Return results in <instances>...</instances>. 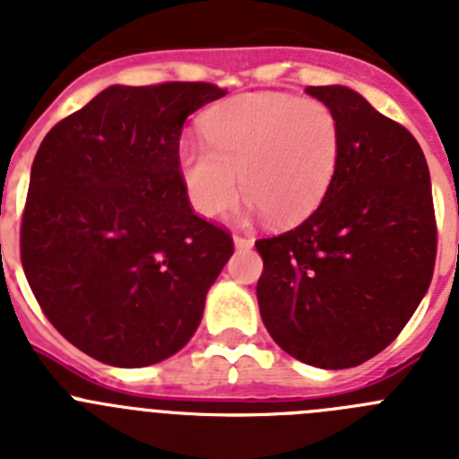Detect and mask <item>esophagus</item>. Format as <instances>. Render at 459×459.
<instances>
[{
	"label": "esophagus",
	"instance_id": "1",
	"mask_svg": "<svg viewBox=\"0 0 459 459\" xmlns=\"http://www.w3.org/2000/svg\"><path fill=\"white\" fill-rule=\"evenodd\" d=\"M232 241H234V246H237V248H250V246H253V238L241 237V234H234Z\"/></svg>",
	"mask_w": 459,
	"mask_h": 459
}]
</instances>
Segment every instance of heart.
I'll list each match as a JSON object with an SVG mask.
<instances>
[{
    "label": "heart",
    "instance_id": "heart-1",
    "mask_svg": "<svg viewBox=\"0 0 459 459\" xmlns=\"http://www.w3.org/2000/svg\"><path fill=\"white\" fill-rule=\"evenodd\" d=\"M209 144L184 140L179 174L193 209L221 216L250 195V209L275 225L306 221L324 202L342 152V126L326 103L291 93H243L204 117Z\"/></svg>",
    "mask_w": 459,
    "mask_h": 459
}]
</instances>
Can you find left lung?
<instances>
[{
    "mask_svg": "<svg viewBox=\"0 0 459 459\" xmlns=\"http://www.w3.org/2000/svg\"><path fill=\"white\" fill-rule=\"evenodd\" d=\"M306 91L342 126L338 172L307 221L255 243L257 303L287 354L344 370L386 350L423 301L437 257L432 184L416 137L359 91Z\"/></svg>",
    "mask_w": 459,
    "mask_h": 459,
    "instance_id": "8db88e82",
    "label": "left lung"
}]
</instances>
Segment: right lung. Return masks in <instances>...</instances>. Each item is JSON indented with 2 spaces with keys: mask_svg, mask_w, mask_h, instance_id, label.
<instances>
[{
  "mask_svg": "<svg viewBox=\"0 0 459 459\" xmlns=\"http://www.w3.org/2000/svg\"><path fill=\"white\" fill-rule=\"evenodd\" d=\"M206 82L112 84L52 128L36 152L20 255L36 301L80 351L115 368L186 347L232 237L195 216L179 137Z\"/></svg>",
  "mask_w": 459,
  "mask_h": 459,
  "instance_id": "obj_1",
  "label": "right lung"
}]
</instances>
